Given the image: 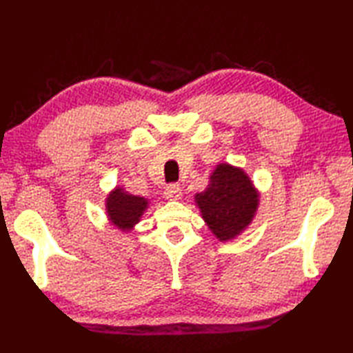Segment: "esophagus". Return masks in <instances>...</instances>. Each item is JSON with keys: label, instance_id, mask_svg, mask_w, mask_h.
Listing matches in <instances>:
<instances>
[{"label": "esophagus", "instance_id": "34e87169", "mask_svg": "<svg viewBox=\"0 0 353 353\" xmlns=\"http://www.w3.org/2000/svg\"><path fill=\"white\" fill-rule=\"evenodd\" d=\"M165 198L168 201H179L182 198V188L179 183H170L168 187L165 188Z\"/></svg>", "mask_w": 353, "mask_h": 353}]
</instances>
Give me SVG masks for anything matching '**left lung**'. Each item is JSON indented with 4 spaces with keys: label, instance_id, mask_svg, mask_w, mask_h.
<instances>
[{
    "label": "left lung",
    "instance_id": "1",
    "mask_svg": "<svg viewBox=\"0 0 353 353\" xmlns=\"http://www.w3.org/2000/svg\"><path fill=\"white\" fill-rule=\"evenodd\" d=\"M202 218L221 241L232 240L252 221L259 194L249 177L230 165H218L205 191L196 194Z\"/></svg>",
    "mask_w": 353,
    "mask_h": 353
}]
</instances>
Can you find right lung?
Returning <instances> with one entry per match:
<instances>
[{
  "instance_id": "add662e5",
  "label": "right lung",
  "mask_w": 353,
  "mask_h": 353,
  "mask_svg": "<svg viewBox=\"0 0 353 353\" xmlns=\"http://www.w3.org/2000/svg\"><path fill=\"white\" fill-rule=\"evenodd\" d=\"M148 201L139 196L128 194L121 188H117L107 198V213L112 223L123 230H129L130 227L140 221L143 212L146 210Z\"/></svg>"
}]
</instances>
